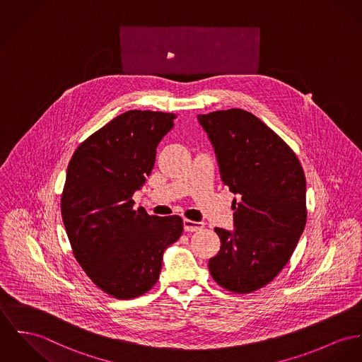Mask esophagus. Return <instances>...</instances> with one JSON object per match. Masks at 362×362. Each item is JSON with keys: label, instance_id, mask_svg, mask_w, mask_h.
<instances>
[{"label": "esophagus", "instance_id": "1", "mask_svg": "<svg viewBox=\"0 0 362 362\" xmlns=\"http://www.w3.org/2000/svg\"><path fill=\"white\" fill-rule=\"evenodd\" d=\"M183 227L186 231H198L204 227V223L194 222V221H190V219H185L183 221Z\"/></svg>", "mask_w": 362, "mask_h": 362}]
</instances>
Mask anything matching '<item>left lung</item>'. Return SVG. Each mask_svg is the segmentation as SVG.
<instances>
[{
	"label": "left lung",
	"instance_id": "8db88e82",
	"mask_svg": "<svg viewBox=\"0 0 362 362\" xmlns=\"http://www.w3.org/2000/svg\"><path fill=\"white\" fill-rule=\"evenodd\" d=\"M223 183L233 201L234 230L216 227L221 250L209 259L212 279L234 293H250L279 276L307 221L306 177L292 148L252 112L199 114Z\"/></svg>",
	"mask_w": 362,
	"mask_h": 362
}]
</instances>
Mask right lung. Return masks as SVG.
Wrapping results in <instances>:
<instances>
[{
  "instance_id": "right-lung-1",
  "label": "right lung",
  "mask_w": 362,
  "mask_h": 362,
  "mask_svg": "<svg viewBox=\"0 0 362 362\" xmlns=\"http://www.w3.org/2000/svg\"><path fill=\"white\" fill-rule=\"evenodd\" d=\"M172 112L131 110L74 151L60 199L73 255L92 282L115 299H134L160 277L163 255L183 231L180 216L148 215L132 195L151 173Z\"/></svg>"
}]
</instances>
